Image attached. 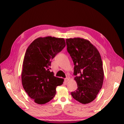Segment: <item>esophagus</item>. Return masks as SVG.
<instances>
[{"mask_svg":"<svg viewBox=\"0 0 124 124\" xmlns=\"http://www.w3.org/2000/svg\"><path fill=\"white\" fill-rule=\"evenodd\" d=\"M70 79V77L69 76H67L65 78V82H68V81Z\"/></svg>","mask_w":124,"mask_h":124,"instance_id":"34e87169","label":"esophagus"}]
</instances>
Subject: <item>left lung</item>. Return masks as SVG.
Returning <instances> with one entry per match:
<instances>
[{
	"mask_svg": "<svg viewBox=\"0 0 124 124\" xmlns=\"http://www.w3.org/2000/svg\"><path fill=\"white\" fill-rule=\"evenodd\" d=\"M66 43L74 64V79L77 84V90L71 92V95L80 103H89L95 99L103 85L100 54L89 41L83 38L66 39Z\"/></svg>",
	"mask_w": 124,
	"mask_h": 124,
	"instance_id": "left-lung-1",
	"label": "left lung"
}]
</instances>
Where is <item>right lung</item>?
Here are the masks:
<instances>
[{
    "mask_svg": "<svg viewBox=\"0 0 124 124\" xmlns=\"http://www.w3.org/2000/svg\"><path fill=\"white\" fill-rule=\"evenodd\" d=\"M65 47L64 38L51 36L39 37L27 48L23 63L21 77L24 89L35 103L44 104L51 100L56 88L63 79L51 72L52 59Z\"/></svg>",
    "mask_w": 124,
    "mask_h": 124,
    "instance_id": "1",
    "label": "right lung"
}]
</instances>
